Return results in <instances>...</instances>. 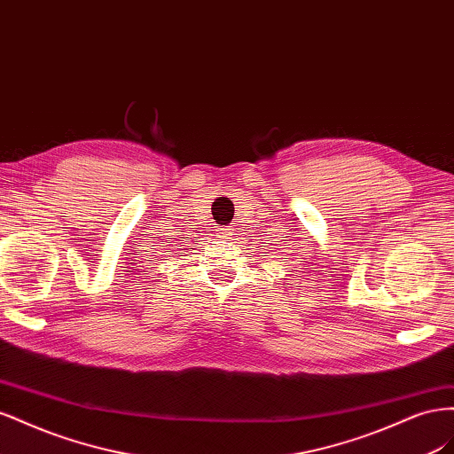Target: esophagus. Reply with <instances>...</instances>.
I'll return each mask as SVG.
<instances>
[{
	"label": "esophagus",
	"mask_w": 454,
	"mask_h": 454,
	"mask_svg": "<svg viewBox=\"0 0 454 454\" xmlns=\"http://www.w3.org/2000/svg\"><path fill=\"white\" fill-rule=\"evenodd\" d=\"M231 235H232V229H229V227H227V229H222V237H223V239H231Z\"/></svg>",
	"instance_id": "1"
}]
</instances>
